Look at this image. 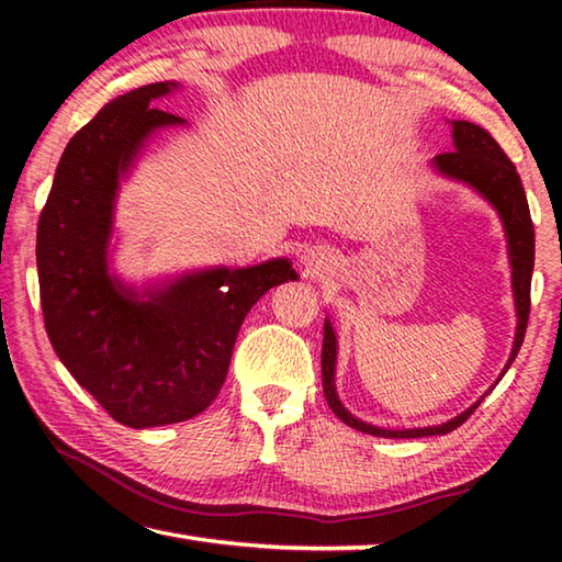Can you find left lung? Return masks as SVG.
Instances as JSON below:
<instances>
[{"label": "left lung", "mask_w": 562, "mask_h": 562, "mask_svg": "<svg viewBox=\"0 0 562 562\" xmlns=\"http://www.w3.org/2000/svg\"><path fill=\"white\" fill-rule=\"evenodd\" d=\"M453 128V150L451 154H439L431 166L439 170L441 176L459 180L473 188L475 193L486 198V201L496 207V213L503 223V231L508 237V260H510V274H513V297H516V341H513V351L503 374L516 359L518 349L522 345L530 315V278H532V260H536V231H532L528 198L522 190L520 176L510 158L503 154V148L493 140L486 128L475 126L471 121H451ZM335 364H337V335L331 329V322L325 319V341H322V389H325V398L331 412H335L341 422L351 429L384 436V439H422V436H443L469 418L481 402L465 408L463 414L453 416L451 422L441 426H424V429H382V426H372L361 418L351 416L345 406H341L337 389H335Z\"/></svg>", "instance_id": "1"}]
</instances>
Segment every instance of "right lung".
Wrapping results in <instances>:
<instances>
[{"label":"right lung","instance_id":"1","mask_svg":"<svg viewBox=\"0 0 562 562\" xmlns=\"http://www.w3.org/2000/svg\"><path fill=\"white\" fill-rule=\"evenodd\" d=\"M176 89V81L133 89L76 133L36 227L42 312L56 357L131 429L205 412L225 382L245 315L294 278L284 258L190 272L144 292L109 272L119 183L158 128L186 123L150 106Z\"/></svg>","mask_w":562,"mask_h":562}]
</instances>
